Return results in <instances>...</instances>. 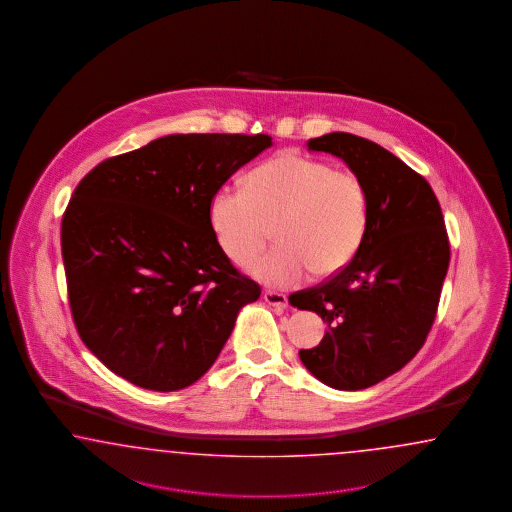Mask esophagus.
Listing matches in <instances>:
<instances>
[{
    "label": "esophagus",
    "mask_w": 512,
    "mask_h": 512,
    "mask_svg": "<svg viewBox=\"0 0 512 512\" xmlns=\"http://www.w3.org/2000/svg\"><path fill=\"white\" fill-rule=\"evenodd\" d=\"M264 302L276 308H285L287 306V296L283 293H276V291H266L263 295Z\"/></svg>",
    "instance_id": "esophagus-1"
}]
</instances>
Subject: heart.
<instances>
[{
	"mask_svg": "<svg viewBox=\"0 0 512 512\" xmlns=\"http://www.w3.org/2000/svg\"><path fill=\"white\" fill-rule=\"evenodd\" d=\"M210 227L233 263L248 264L266 246L272 225L278 246L251 264L272 287H293L308 274L328 278L351 263L370 216L360 176L308 155L283 152L246 176V187L217 189Z\"/></svg>",
	"mask_w": 512,
	"mask_h": 512,
	"instance_id": "b5f03b06",
	"label": "heart"
}]
</instances>
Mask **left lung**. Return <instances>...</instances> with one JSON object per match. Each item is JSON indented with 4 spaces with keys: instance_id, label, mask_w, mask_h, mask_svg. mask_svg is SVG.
<instances>
[{
    "instance_id": "left-lung-1",
    "label": "left lung",
    "mask_w": 512,
    "mask_h": 512,
    "mask_svg": "<svg viewBox=\"0 0 512 512\" xmlns=\"http://www.w3.org/2000/svg\"><path fill=\"white\" fill-rule=\"evenodd\" d=\"M308 148L341 157L360 176L370 216L351 263L289 296L328 326L317 347L298 355L328 387L362 390L402 370L424 345L449 270V236L434 189L383 146L328 133Z\"/></svg>"
}]
</instances>
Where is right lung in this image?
<instances>
[{
	"label": "right lung",
	"instance_id": "right-lung-1",
	"mask_svg": "<svg viewBox=\"0 0 512 512\" xmlns=\"http://www.w3.org/2000/svg\"><path fill=\"white\" fill-rule=\"evenodd\" d=\"M268 135H167L99 163L62 219L67 295L84 345L137 387L172 392L216 362L261 287L210 227L219 187Z\"/></svg>",
	"mask_w": 512,
	"mask_h": 512
}]
</instances>
